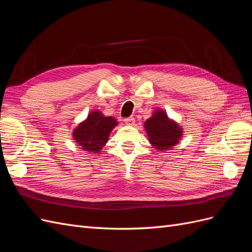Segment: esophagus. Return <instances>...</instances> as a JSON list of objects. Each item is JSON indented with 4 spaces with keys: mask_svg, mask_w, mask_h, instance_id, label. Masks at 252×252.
<instances>
[{
    "mask_svg": "<svg viewBox=\"0 0 252 252\" xmlns=\"http://www.w3.org/2000/svg\"><path fill=\"white\" fill-rule=\"evenodd\" d=\"M124 122H125V123H126L127 125H133V124H134V118H133V117L126 118V119L124 120Z\"/></svg>",
    "mask_w": 252,
    "mask_h": 252,
    "instance_id": "obj_1",
    "label": "esophagus"
}]
</instances>
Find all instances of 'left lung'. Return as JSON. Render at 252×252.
I'll return each instance as SVG.
<instances>
[{"label": "left lung", "mask_w": 252, "mask_h": 252, "mask_svg": "<svg viewBox=\"0 0 252 252\" xmlns=\"http://www.w3.org/2000/svg\"><path fill=\"white\" fill-rule=\"evenodd\" d=\"M145 129L149 141L158 150H167L179 143L182 138V128L169 120L167 114L158 109L154 116L145 122Z\"/></svg>", "instance_id": "8db88e82"}]
</instances>
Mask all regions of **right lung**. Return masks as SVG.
Here are the masks:
<instances>
[{
    "mask_svg": "<svg viewBox=\"0 0 252 252\" xmlns=\"http://www.w3.org/2000/svg\"><path fill=\"white\" fill-rule=\"evenodd\" d=\"M118 122L111 117H105L100 111L91 112L73 131V139L86 151L97 152L107 143L110 131Z\"/></svg>",
    "mask_w": 252,
    "mask_h": 252,
    "instance_id": "1",
    "label": "right lung"
}]
</instances>
